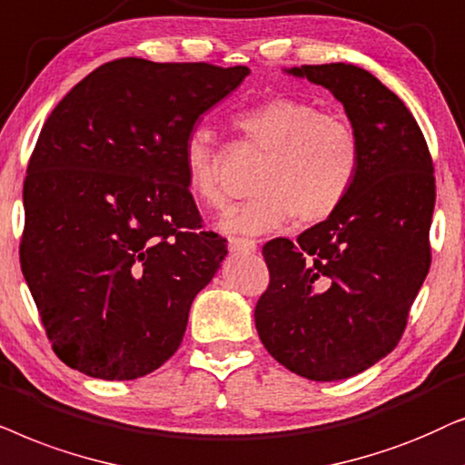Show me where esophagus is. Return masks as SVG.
I'll return each mask as SVG.
<instances>
[{
	"label": "esophagus",
	"instance_id": "1",
	"mask_svg": "<svg viewBox=\"0 0 465 465\" xmlns=\"http://www.w3.org/2000/svg\"><path fill=\"white\" fill-rule=\"evenodd\" d=\"M257 251V242L249 238H229V252L233 255H251Z\"/></svg>",
	"mask_w": 465,
	"mask_h": 465
}]
</instances>
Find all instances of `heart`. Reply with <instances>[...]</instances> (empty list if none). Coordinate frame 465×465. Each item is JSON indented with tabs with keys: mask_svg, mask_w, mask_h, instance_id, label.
<instances>
[{
	"mask_svg": "<svg viewBox=\"0 0 465 465\" xmlns=\"http://www.w3.org/2000/svg\"><path fill=\"white\" fill-rule=\"evenodd\" d=\"M233 127L244 144L265 153L259 161L255 195L221 221L227 233L257 236L295 216L300 225L331 219L357 183L361 146L355 127L297 97H270L236 114ZM184 183L195 202L221 208L225 191L219 178V151L210 129L189 134L183 146Z\"/></svg>",
	"mask_w": 465,
	"mask_h": 465,
	"instance_id": "b5f03b06",
	"label": "heart"
}]
</instances>
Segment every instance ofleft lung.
Listing matches in <instances>:
<instances>
[{
    "label": "left lung",
    "instance_id": "obj_1",
    "mask_svg": "<svg viewBox=\"0 0 465 465\" xmlns=\"http://www.w3.org/2000/svg\"><path fill=\"white\" fill-rule=\"evenodd\" d=\"M325 86L355 127L361 163L331 219L270 240V284L255 327L272 357L308 381H342L389 352L431 263L436 178L427 142L404 106L368 70L346 64L284 70Z\"/></svg>",
    "mask_w": 465,
    "mask_h": 465
}]
</instances>
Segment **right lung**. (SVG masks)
<instances>
[{
	"instance_id": "obj_1",
	"label": "right lung",
	"mask_w": 465,
	"mask_h": 465,
	"mask_svg": "<svg viewBox=\"0 0 465 465\" xmlns=\"http://www.w3.org/2000/svg\"><path fill=\"white\" fill-rule=\"evenodd\" d=\"M249 74L116 59L46 119L23 187L21 270L65 366L134 381L178 351L227 255V240L202 229L183 146Z\"/></svg>"
}]
</instances>
